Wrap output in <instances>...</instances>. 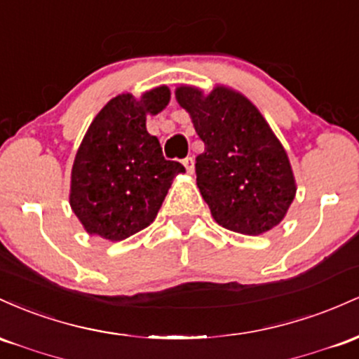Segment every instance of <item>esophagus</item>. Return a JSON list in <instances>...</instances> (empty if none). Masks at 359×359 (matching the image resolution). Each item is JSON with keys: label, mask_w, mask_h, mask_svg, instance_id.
Listing matches in <instances>:
<instances>
[{"label": "esophagus", "mask_w": 359, "mask_h": 359, "mask_svg": "<svg viewBox=\"0 0 359 359\" xmlns=\"http://www.w3.org/2000/svg\"><path fill=\"white\" fill-rule=\"evenodd\" d=\"M183 164L184 168H187L188 172H193V169H195V161H193L191 156H188V158L183 159Z\"/></svg>", "instance_id": "obj_1"}]
</instances>
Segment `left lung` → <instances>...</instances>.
<instances>
[{
	"label": "left lung",
	"mask_w": 359,
	"mask_h": 359,
	"mask_svg": "<svg viewBox=\"0 0 359 359\" xmlns=\"http://www.w3.org/2000/svg\"><path fill=\"white\" fill-rule=\"evenodd\" d=\"M176 100L205 144L196 156V184L217 224L245 236L280 224L295 198V180L287 152L255 104L227 88L203 96L183 86Z\"/></svg>",
	"instance_id": "left-lung-1"
}]
</instances>
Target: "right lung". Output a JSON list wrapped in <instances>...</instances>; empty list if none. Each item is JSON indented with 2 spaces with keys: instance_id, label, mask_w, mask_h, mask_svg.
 <instances>
[{
  "instance_id": "right-lung-1",
  "label": "right lung",
  "mask_w": 359,
  "mask_h": 359,
  "mask_svg": "<svg viewBox=\"0 0 359 359\" xmlns=\"http://www.w3.org/2000/svg\"><path fill=\"white\" fill-rule=\"evenodd\" d=\"M169 102L166 86L140 100L118 95L95 116L84 135L71 175V207L90 233L123 241L158 215L172 178L184 172L163 156L158 137L146 128V115Z\"/></svg>"
}]
</instances>
